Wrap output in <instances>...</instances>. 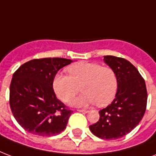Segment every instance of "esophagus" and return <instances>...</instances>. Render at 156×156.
I'll use <instances>...</instances> for the list:
<instances>
[{
  "label": "esophagus",
  "instance_id": "1",
  "mask_svg": "<svg viewBox=\"0 0 156 156\" xmlns=\"http://www.w3.org/2000/svg\"><path fill=\"white\" fill-rule=\"evenodd\" d=\"M77 111H78V112H80V113H87L88 112H89V111L86 109H78Z\"/></svg>",
  "mask_w": 156,
  "mask_h": 156
}]
</instances>
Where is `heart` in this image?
<instances>
[{
  "label": "heart",
  "mask_w": 156,
  "mask_h": 156,
  "mask_svg": "<svg viewBox=\"0 0 156 156\" xmlns=\"http://www.w3.org/2000/svg\"><path fill=\"white\" fill-rule=\"evenodd\" d=\"M70 76L57 73L52 80L55 94L68 103L79 91L84 92L71 101V105L84 107L94 104L104 107L113 101L118 90V79L113 69L95 62H81L68 67Z\"/></svg>",
  "instance_id": "1"
}]
</instances>
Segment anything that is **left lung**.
Instances as JSON below:
<instances>
[{
  "label": "left lung",
  "instance_id": "obj_1",
  "mask_svg": "<svg viewBox=\"0 0 156 156\" xmlns=\"http://www.w3.org/2000/svg\"><path fill=\"white\" fill-rule=\"evenodd\" d=\"M104 61L115 72L118 90L112 104L99 111V120L90 130L101 139L115 140L132 132L142 119L147 90L145 80L130 62L114 56H105Z\"/></svg>",
  "mask_w": 156,
  "mask_h": 156
}]
</instances>
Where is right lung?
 Masks as SVG:
<instances>
[{
  "mask_svg": "<svg viewBox=\"0 0 156 156\" xmlns=\"http://www.w3.org/2000/svg\"><path fill=\"white\" fill-rule=\"evenodd\" d=\"M72 60L59 57L34 59L13 74L10 106L25 131L41 136L59 134L66 127L72 111L57 99L52 88L55 75Z\"/></svg>",
  "mask_w": 156,
  "mask_h": 156,
  "instance_id": "1",
  "label": "right lung"
}]
</instances>
